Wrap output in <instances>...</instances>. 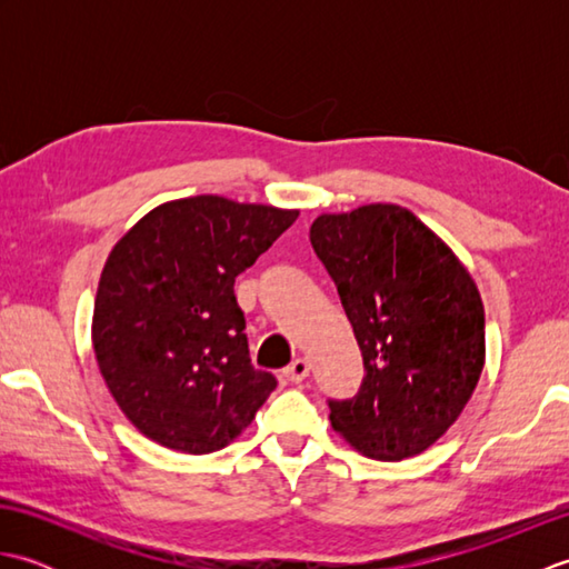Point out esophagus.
I'll list each match as a JSON object with an SVG mask.
<instances>
[{"label": "esophagus", "instance_id": "obj_1", "mask_svg": "<svg viewBox=\"0 0 569 569\" xmlns=\"http://www.w3.org/2000/svg\"><path fill=\"white\" fill-rule=\"evenodd\" d=\"M308 373H310L308 359H296V361H291V365L283 369V379L291 381V383H300V381L308 377Z\"/></svg>", "mask_w": 569, "mask_h": 569}]
</instances>
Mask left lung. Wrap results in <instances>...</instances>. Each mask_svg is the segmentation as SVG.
<instances>
[{"instance_id": "1", "label": "left lung", "mask_w": 569, "mask_h": 569, "mask_svg": "<svg viewBox=\"0 0 569 569\" xmlns=\"http://www.w3.org/2000/svg\"><path fill=\"white\" fill-rule=\"evenodd\" d=\"M310 244L367 369L355 398L330 401L335 432L381 462L426 452L462 413L485 369L475 278L426 222L391 202L318 214Z\"/></svg>"}]
</instances>
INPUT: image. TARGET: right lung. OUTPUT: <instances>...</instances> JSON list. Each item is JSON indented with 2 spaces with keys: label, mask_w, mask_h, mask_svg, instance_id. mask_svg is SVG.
Listing matches in <instances>:
<instances>
[{
  "label": "right lung",
  "mask_w": 569,
  "mask_h": 569,
  "mask_svg": "<svg viewBox=\"0 0 569 569\" xmlns=\"http://www.w3.org/2000/svg\"><path fill=\"white\" fill-rule=\"evenodd\" d=\"M296 220L273 204L180 198L112 247L94 296V359L149 440L208 455L251 426L276 379L251 367L234 278Z\"/></svg>",
  "instance_id": "obj_1"
}]
</instances>
